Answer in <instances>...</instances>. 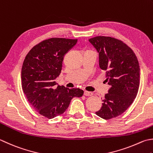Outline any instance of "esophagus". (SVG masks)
I'll return each instance as SVG.
<instances>
[{"label":"esophagus","mask_w":153,"mask_h":153,"mask_svg":"<svg viewBox=\"0 0 153 153\" xmlns=\"http://www.w3.org/2000/svg\"><path fill=\"white\" fill-rule=\"evenodd\" d=\"M84 95H85V96H91V95H93V93L90 92V91H84Z\"/></svg>","instance_id":"obj_1"}]
</instances>
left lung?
<instances>
[{
    "label": "left lung",
    "mask_w": 153,
    "mask_h": 153,
    "mask_svg": "<svg viewBox=\"0 0 153 153\" xmlns=\"http://www.w3.org/2000/svg\"><path fill=\"white\" fill-rule=\"evenodd\" d=\"M99 53L100 67L106 71L111 88L102 99V107L95 114L104 119L121 115L129 107L139 88L140 67L132 49L120 40L96 36L89 40Z\"/></svg>",
    "instance_id": "obj_1"
}]
</instances>
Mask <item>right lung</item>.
I'll return each mask as SVG.
<instances>
[{
  "label": "right lung",
  "instance_id": "obj_1",
  "mask_svg": "<svg viewBox=\"0 0 153 153\" xmlns=\"http://www.w3.org/2000/svg\"><path fill=\"white\" fill-rule=\"evenodd\" d=\"M77 39L52 38L30 50L23 62L22 87L31 105L45 117L52 119L68 109L71 99L80 97L83 91L56 86L64 56L76 44Z\"/></svg>",
  "mask_w": 153,
  "mask_h": 153
}]
</instances>
